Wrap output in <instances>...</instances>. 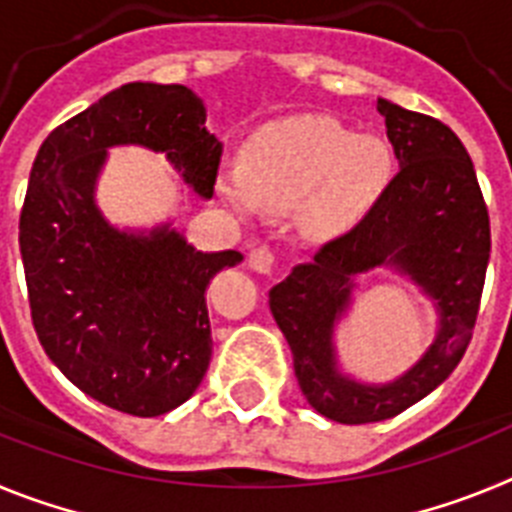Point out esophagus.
<instances>
[{
    "mask_svg": "<svg viewBox=\"0 0 512 512\" xmlns=\"http://www.w3.org/2000/svg\"><path fill=\"white\" fill-rule=\"evenodd\" d=\"M248 266L259 274H269L274 269V251L269 246H256L248 253Z\"/></svg>",
    "mask_w": 512,
    "mask_h": 512,
    "instance_id": "1",
    "label": "esophagus"
}]
</instances>
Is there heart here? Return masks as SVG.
<instances>
[{
	"label": "heart",
	"instance_id": "obj_1",
	"mask_svg": "<svg viewBox=\"0 0 512 512\" xmlns=\"http://www.w3.org/2000/svg\"><path fill=\"white\" fill-rule=\"evenodd\" d=\"M392 176L395 156L384 140L305 120L261 135L243 169L225 171L217 189L238 212L259 205L289 210L307 200L305 223L318 233H338L372 210Z\"/></svg>",
	"mask_w": 512,
	"mask_h": 512
}]
</instances>
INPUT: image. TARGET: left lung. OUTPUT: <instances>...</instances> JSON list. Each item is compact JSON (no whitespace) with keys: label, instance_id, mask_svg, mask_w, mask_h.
<instances>
[{"label":"left lung","instance_id":"obj_1","mask_svg":"<svg viewBox=\"0 0 512 512\" xmlns=\"http://www.w3.org/2000/svg\"><path fill=\"white\" fill-rule=\"evenodd\" d=\"M400 174L359 225L323 243L310 264L271 287V315L282 328L302 395L325 418L377 423L423 400L449 377L472 341L490 261V215L467 148L431 115L377 102ZM395 265L437 300L439 336L405 378L372 388L335 372L332 325L356 273Z\"/></svg>","mask_w":512,"mask_h":512}]
</instances>
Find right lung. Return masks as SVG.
I'll return each instance as SVG.
<instances>
[{"label": "right lung", "instance_id": "obj_1", "mask_svg": "<svg viewBox=\"0 0 512 512\" xmlns=\"http://www.w3.org/2000/svg\"><path fill=\"white\" fill-rule=\"evenodd\" d=\"M166 151L184 182L215 192L223 143L182 84L133 81L43 140L20 212L27 300L40 346L97 402L156 418L194 395L212 356L205 292L243 259L194 251L176 230L120 233L94 205L107 148Z\"/></svg>", "mask_w": 512, "mask_h": 512}]
</instances>
